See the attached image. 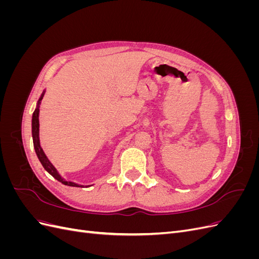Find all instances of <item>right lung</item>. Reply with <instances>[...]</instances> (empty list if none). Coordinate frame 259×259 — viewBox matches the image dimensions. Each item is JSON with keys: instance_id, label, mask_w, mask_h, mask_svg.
<instances>
[{"instance_id": "obj_1", "label": "right lung", "mask_w": 259, "mask_h": 259, "mask_svg": "<svg viewBox=\"0 0 259 259\" xmlns=\"http://www.w3.org/2000/svg\"><path fill=\"white\" fill-rule=\"evenodd\" d=\"M44 94H45V91H43L41 97L38 98L37 104H36V108H35V110L32 114V139H33V146H34L35 153L37 155V159L40 160L44 169L48 171L49 174H51L55 179H57L58 182H60L61 184H64L66 186H70V187H81V188H83L84 187L83 185H79V184L73 183V182H68V180H66L64 177H61V175L58 173V170L56 169V167H55L53 164L51 163V161L49 160L48 156H46V154L44 153L43 149L41 147L40 136H38V135H40V134H38V132H40V122H38V114H40V105H41V101L43 99ZM86 187H90V186H86Z\"/></svg>"}]
</instances>
